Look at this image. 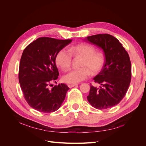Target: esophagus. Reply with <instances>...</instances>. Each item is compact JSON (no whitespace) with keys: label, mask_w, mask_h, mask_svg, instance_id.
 <instances>
[{"label":"esophagus","mask_w":146,"mask_h":146,"mask_svg":"<svg viewBox=\"0 0 146 146\" xmlns=\"http://www.w3.org/2000/svg\"><path fill=\"white\" fill-rule=\"evenodd\" d=\"M77 85V84H68V86L69 88H72V87H74L75 86H76Z\"/></svg>","instance_id":"esophagus-1"}]
</instances>
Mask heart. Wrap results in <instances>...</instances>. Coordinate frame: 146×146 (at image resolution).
Segmentation results:
<instances>
[{
    "mask_svg": "<svg viewBox=\"0 0 146 146\" xmlns=\"http://www.w3.org/2000/svg\"><path fill=\"white\" fill-rule=\"evenodd\" d=\"M69 53L64 49L59 50L55 56V63L63 70L69 69L71 63V56L81 57L79 68L70 70L63 77V80L67 83L76 84L85 80L91 75L98 74L105 63L104 55L96 52L94 46L88 44L72 46L68 47Z\"/></svg>",
    "mask_w": 146,
    "mask_h": 146,
    "instance_id": "heart-1",
    "label": "heart"
}]
</instances>
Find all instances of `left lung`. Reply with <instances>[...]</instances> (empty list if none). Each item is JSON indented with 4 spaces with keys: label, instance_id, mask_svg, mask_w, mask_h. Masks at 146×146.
<instances>
[{
    "label": "left lung",
    "instance_id": "8db88e82",
    "mask_svg": "<svg viewBox=\"0 0 146 146\" xmlns=\"http://www.w3.org/2000/svg\"><path fill=\"white\" fill-rule=\"evenodd\" d=\"M86 40L102 48L105 58L102 69L93 78L99 86H91L87 99L97 109L111 108L124 98L130 86L131 68L129 55L112 35H95L87 36Z\"/></svg>",
    "mask_w": 146,
    "mask_h": 146
}]
</instances>
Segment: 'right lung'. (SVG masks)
<instances>
[{"label": "right lung", "instance_id": "obj_1", "mask_svg": "<svg viewBox=\"0 0 146 146\" xmlns=\"http://www.w3.org/2000/svg\"><path fill=\"white\" fill-rule=\"evenodd\" d=\"M72 39L42 37L25 47L20 61L19 81L24 97L33 109L42 113H52L61 107L69 87L64 83L53 82L59 76L55 56ZM53 86V85H52Z\"/></svg>", "mask_w": 146, "mask_h": 146}]
</instances>
